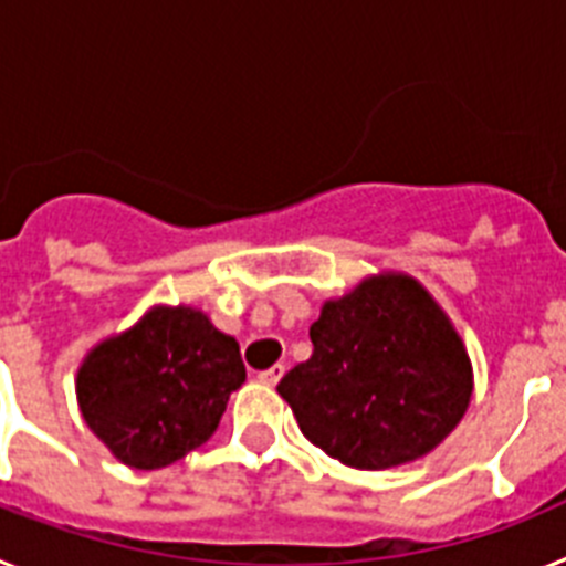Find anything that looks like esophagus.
Returning <instances> with one entry per match:
<instances>
[{"label":"esophagus","instance_id":"esophagus-1","mask_svg":"<svg viewBox=\"0 0 566 566\" xmlns=\"http://www.w3.org/2000/svg\"><path fill=\"white\" fill-rule=\"evenodd\" d=\"M283 374H286V365H272V368H266V371H260L258 374V379L263 385H277L280 382V377H283Z\"/></svg>","mask_w":566,"mask_h":566}]
</instances>
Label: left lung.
Wrapping results in <instances>:
<instances>
[{"instance_id": "8db88e82", "label": "left lung", "mask_w": 566, "mask_h": 566, "mask_svg": "<svg viewBox=\"0 0 566 566\" xmlns=\"http://www.w3.org/2000/svg\"><path fill=\"white\" fill-rule=\"evenodd\" d=\"M314 352L280 379L300 431L357 470L431 453L459 424L473 368L448 314L419 280L374 274L328 300L308 328Z\"/></svg>"}]
</instances>
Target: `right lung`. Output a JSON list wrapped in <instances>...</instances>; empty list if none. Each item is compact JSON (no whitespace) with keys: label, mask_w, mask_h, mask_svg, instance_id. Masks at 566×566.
Segmentation results:
<instances>
[{"label":"right lung","mask_w":566,"mask_h":566,"mask_svg":"<svg viewBox=\"0 0 566 566\" xmlns=\"http://www.w3.org/2000/svg\"><path fill=\"white\" fill-rule=\"evenodd\" d=\"M247 379L238 339L192 306H155L98 343L76 377L87 428L115 459L158 470L201 448Z\"/></svg>","instance_id":"obj_1"}]
</instances>
